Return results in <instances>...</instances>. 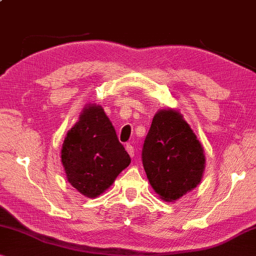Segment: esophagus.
<instances>
[{
  "label": "esophagus",
  "mask_w": 256,
  "mask_h": 256,
  "mask_svg": "<svg viewBox=\"0 0 256 256\" xmlns=\"http://www.w3.org/2000/svg\"><path fill=\"white\" fill-rule=\"evenodd\" d=\"M126 150H127V152L129 153V156H130L132 158V156H134V146H132V145H130V144L126 145Z\"/></svg>",
  "instance_id": "esophagus-1"
}]
</instances>
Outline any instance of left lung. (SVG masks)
Instances as JSON below:
<instances>
[{
	"instance_id": "1",
	"label": "left lung",
	"mask_w": 256,
	"mask_h": 256,
	"mask_svg": "<svg viewBox=\"0 0 256 256\" xmlns=\"http://www.w3.org/2000/svg\"><path fill=\"white\" fill-rule=\"evenodd\" d=\"M148 182L161 199L175 202L198 186L205 169L204 148L182 116L160 110L142 148Z\"/></svg>"
}]
</instances>
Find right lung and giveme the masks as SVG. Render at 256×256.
Wrapping results in <instances>:
<instances>
[{
  "label": "right lung",
  "instance_id": "1",
  "mask_svg": "<svg viewBox=\"0 0 256 256\" xmlns=\"http://www.w3.org/2000/svg\"><path fill=\"white\" fill-rule=\"evenodd\" d=\"M130 161L104 110L96 105L84 108L62 148L68 180L88 198L103 194Z\"/></svg>",
  "mask_w": 256,
  "mask_h": 256
}]
</instances>
